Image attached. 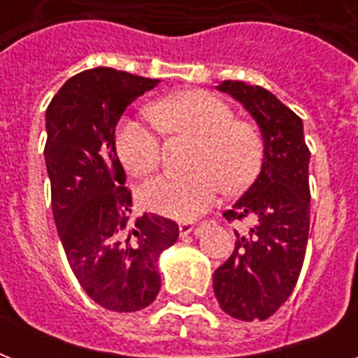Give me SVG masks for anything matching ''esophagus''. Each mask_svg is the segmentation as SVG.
<instances>
[{"label":"esophagus","mask_w":358,"mask_h":358,"mask_svg":"<svg viewBox=\"0 0 358 358\" xmlns=\"http://www.w3.org/2000/svg\"><path fill=\"white\" fill-rule=\"evenodd\" d=\"M180 236L184 238V236H189L191 232H195V230H199L195 227V223H189V221H185V223H180Z\"/></svg>","instance_id":"34e87169"}]
</instances>
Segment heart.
I'll return each mask as SVG.
<instances>
[{
  "mask_svg": "<svg viewBox=\"0 0 358 358\" xmlns=\"http://www.w3.org/2000/svg\"><path fill=\"white\" fill-rule=\"evenodd\" d=\"M155 120L124 119L117 128V152L134 174L150 173L162 157L159 129L196 139L193 173H163L143 184L141 202L171 219H195L212 208L224 189H245L260 173L264 141L249 122L236 120L234 109L210 92L187 91L154 103Z\"/></svg>",
  "mask_w": 358,
  "mask_h": 358,
  "instance_id": "1",
  "label": "heart"
}]
</instances>
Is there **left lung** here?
<instances>
[{"mask_svg":"<svg viewBox=\"0 0 358 358\" xmlns=\"http://www.w3.org/2000/svg\"><path fill=\"white\" fill-rule=\"evenodd\" d=\"M229 92L256 119L264 135V163L258 178L239 196L229 221L249 223L223 266L213 273V292L229 316L243 322L267 320L294 292L305 262L310 229V150L303 120L273 92L243 81H223Z\"/></svg>","mask_w":358,"mask_h":358,"instance_id":"1","label":"left lung"}]
</instances>
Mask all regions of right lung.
<instances>
[{"label": "right lung", "instance_id": "1", "mask_svg": "<svg viewBox=\"0 0 358 358\" xmlns=\"http://www.w3.org/2000/svg\"><path fill=\"white\" fill-rule=\"evenodd\" d=\"M157 83L98 66L70 78L46 109L55 227L78 282L108 310L135 312L156 299L157 256L178 239L171 219H131V191L115 150L126 108Z\"/></svg>", "mask_w": 358, "mask_h": 358}]
</instances>
